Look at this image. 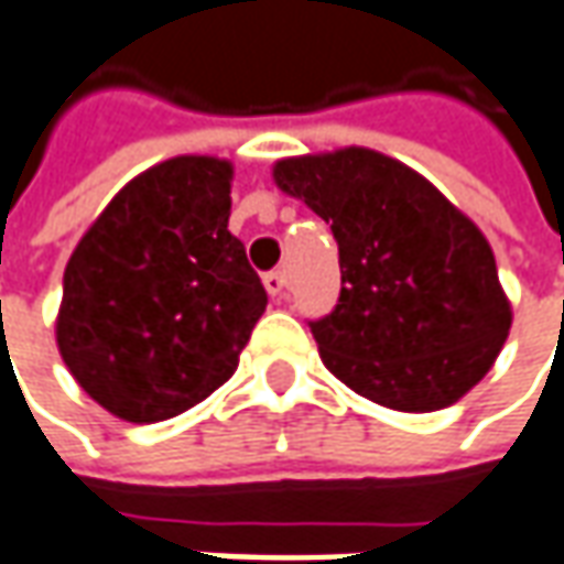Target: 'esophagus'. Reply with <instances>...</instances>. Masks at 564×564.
I'll return each mask as SVG.
<instances>
[{"label": "esophagus", "mask_w": 564, "mask_h": 564, "mask_svg": "<svg viewBox=\"0 0 564 564\" xmlns=\"http://www.w3.org/2000/svg\"><path fill=\"white\" fill-rule=\"evenodd\" d=\"M262 283H265V290H268V296H274V299H281L283 293H286V274L283 271H268L265 278H262Z\"/></svg>", "instance_id": "34e87169"}]
</instances>
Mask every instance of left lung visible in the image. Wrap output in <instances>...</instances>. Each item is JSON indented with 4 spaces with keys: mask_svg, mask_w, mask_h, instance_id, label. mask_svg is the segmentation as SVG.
<instances>
[{
    "mask_svg": "<svg viewBox=\"0 0 564 564\" xmlns=\"http://www.w3.org/2000/svg\"><path fill=\"white\" fill-rule=\"evenodd\" d=\"M274 185L330 225L343 290L312 321L321 361L351 392L442 411L497 361L512 308L491 243L438 187L370 148L286 156Z\"/></svg>",
    "mask_w": 564,
    "mask_h": 564,
    "instance_id": "left-lung-1",
    "label": "left lung"
}]
</instances>
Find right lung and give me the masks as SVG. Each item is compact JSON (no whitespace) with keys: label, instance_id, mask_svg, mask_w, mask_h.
<instances>
[{"label":"right lung","instance_id":"1","mask_svg":"<svg viewBox=\"0 0 564 564\" xmlns=\"http://www.w3.org/2000/svg\"><path fill=\"white\" fill-rule=\"evenodd\" d=\"M231 178L218 156L156 163L107 203L64 268L57 351L126 423L178 416L225 386L265 312L228 231Z\"/></svg>","mask_w":564,"mask_h":564}]
</instances>
